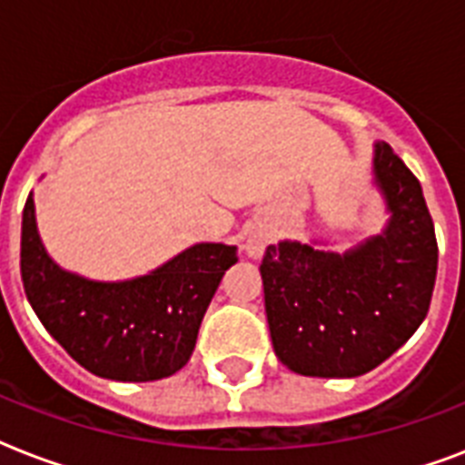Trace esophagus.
<instances>
[{"instance_id": "34e87169", "label": "esophagus", "mask_w": 465, "mask_h": 465, "mask_svg": "<svg viewBox=\"0 0 465 465\" xmlns=\"http://www.w3.org/2000/svg\"><path fill=\"white\" fill-rule=\"evenodd\" d=\"M246 251L251 258H261L262 251H265V239L262 236H251L246 243Z\"/></svg>"}]
</instances>
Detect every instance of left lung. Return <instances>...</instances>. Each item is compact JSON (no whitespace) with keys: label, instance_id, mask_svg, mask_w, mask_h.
<instances>
[{"label":"left lung","instance_id":"8db88e82","mask_svg":"<svg viewBox=\"0 0 465 465\" xmlns=\"http://www.w3.org/2000/svg\"><path fill=\"white\" fill-rule=\"evenodd\" d=\"M374 183L389 222L347 253L299 241L268 246L261 262L277 360L302 376L352 379L379 367L425 321L437 280V239L420 181L386 142Z\"/></svg>","mask_w":465,"mask_h":465}]
</instances>
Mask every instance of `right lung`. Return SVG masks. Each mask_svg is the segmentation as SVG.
I'll return each mask as SVG.
<instances>
[{
    "instance_id": "1",
    "label": "right lung",
    "mask_w": 465,
    "mask_h": 465,
    "mask_svg": "<svg viewBox=\"0 0 465 465\" xmlns=\"http://www.w3.org/2000/svg\"><path fill=\"white\" fill-rule=\"evenodd\" d=\"M236 246L195 243L123 282H96L62 270L47 255L28 195L21 222V280L45 331L101 379L156 381L188 364L203 316Z\"/></svg>"
}]
</instances>
